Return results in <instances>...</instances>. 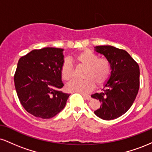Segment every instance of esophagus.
I'll return each instance as SVG.
<instances>
[{
    "mask_svg": "<svg viewBox=\"0 0 152 152\" xmlns=\"http://www.w3.org/2000/svg\"><path fill=\"white\" fill-rule=\"evenodd\" d=\"M82 96L83 97V99H86V100H90L91 99V96H88V95H84V94H82Z\"/></svg>",
    "mask_w": 152,
    "mask_h": 152,
    "instance_id": "34e87169",
    "label": "esophagus"
}]
</instances>
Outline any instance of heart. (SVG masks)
Listing matches in <instances>:
<instances>
[{
  "instance_id": "b5f03b06",
  "label": "heart",
  "mask_w": 152,
  "mask_h": 152,
  "mask_svg": "<svg viewBox=\"0 0 152 152\" xmlns=\"http://www.w3.org/2000/svg\"><path fill=\"white\" fill-rule=\"evenodd\" d=\"M74 61L86 67L83 81L74 80L69 83L67 89L70 91L85 94L91 91L95 86H102L109 79L111 74V64L106 58H99L91 50H83L74 56ZM61 75L64 81H70L74 76V66L69 59H65L61 68Z\"/></svg>"
}]
</instances>
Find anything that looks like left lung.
<instances>
[{"label":"left lung","instance_id":"8db88e82","mask_svg":"<svg viewBox=\"0 0 152 152\" xmlns=\"http://www.w3.org/2000/svg\"><path fill=\"white\" fill-rule=\"evenodd\" d=\"M94 48L109 61L111 71L103 91L91 95L101 102L100 108L94 114L104 120L115 119L130 109L137 97L139 66L124 50L111 46H99Z\"/></svg>","mask_w":152,"mask_h":152}]
</instances>
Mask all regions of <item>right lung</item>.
<instances>
[{
  "label": "right lung",
  "mask_w": 152,
  "mask_h": 152,
  "mask_svg": "<svg viewBox=\"0 0 152 152\" xmlns=\"http://www.w3.org/2000/svg\"><path fill=\"white\" fill-rule=\"evenodd\" d=\"M63 53L62 48L47 47L31 50L19 59L14 75L15 90L24 109L36 117L55 116L70 96L59 91L64 86Z\"/></svg>",
  "instance_id": "1"
}]
</instances>
